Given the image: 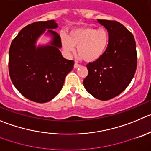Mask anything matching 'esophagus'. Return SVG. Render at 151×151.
Returning a JSON list of instances; mask_svg holds the SVG:
<instances>
[{"mask_svg":"<svg viewBox=\"0 0 151 151\" xmlns=\"http://www.w3.org/2000/svg\"><path fill=\"white\" fill-rule=\"evenodd\" d=\"M80 65L77 64V63H74V68H80Z\"/></svg>","mask_w":151,"mask_h":151,"instance_id":"1","label":"esophagus"}]
</instances>
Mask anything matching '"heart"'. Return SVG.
I'll use <instances>...</instances> for the list:
<instances>
[{
	"mask_svg": "<svg viewBox=\"0 0 151 151\" xmlns=\"http://www.w3.org/2000/svg\"><path fill=\"white\" fill-rule=\"evenodd\" d=\"M62 45L68 55H71L77 47L81 58L92 63L102 57L109 44V34L104 28L80 27L71 29L68 36L61 35Z\"/></svg>",
	"mask_w": 151,
	"mask_h": 151,
	"instance_id": "1",
	"label": "heart"
}]
</instances>
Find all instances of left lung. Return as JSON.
<instances>
[{"label":"left lung","instance_id":"obj_1","mask_svg":"<svg viewBox=\"0 0 151 151\" xmlns=\"http://www.w3.org/2000/svg\"><path fill=\"white\" fill-rule=\"evenodd\" d=\"M98 22L107 30L109 44L102 57L86 65L88 74L83 86L94 98L107 101L120 95L134 77L136 42L133 35L119 22L100 19Z\"/></svg>","mask_w":151,"mask_h":151}]
</instances>
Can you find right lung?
<instances>
[{
	"label": "right lung",
	"instance_id": "right-lung-1",
	"mask_svg": "<svg viewBox=\"0 0 151 151\" xmlns=\"http://www.w3.org/2000/svg\"><path fill=\"white\" fill-rule=\"evenodd\" d=\"M56 21L34 22L24 27L12 40L9 50V72L18 91L36 103L51 101L61 91L74 62L62 56L61 39L53 29ZM45 34L47 44L36 45Z\"/></svg>",
	"mask_w": 151,
	"mask_h": 151
}]
</instances>
